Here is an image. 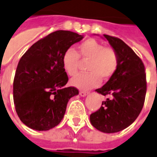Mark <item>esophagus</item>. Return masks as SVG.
<instances>
[{
    "label": "esophagus",
    "mask_w": 157,
    "mask_h": 157,
    "mask_svg": "<svg viewBox=\"0 0 157 157\" xmlns=\"http://www.w3.org/2000/svg\"><path fill=\"white\" fill-rule=\"evenodd\" d=\"M87 94H88V92H85V91H80L79 92V95L81 96V97H86Z\"/></svg>",
    "instance_id": "obj_1"
}]
</instances>
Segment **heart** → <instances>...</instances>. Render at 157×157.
Masks as SVG:
<instances>
[{"label": "heart", "mask_w": 157, "mask_h": 157, "mask_svg": "<svg viewBox=\"0 0 157 157\" xmlns=\"http://www.w3.org/2000/svg\"><path fill=\"white\" fill-rule=\"evenodd\" d=\"M79 58L88 60L86 66L87 73L79 74L70 80V84L79 89H90L101 82L110 79L119 66V56L112 47H104L93 38H88L78 46V52L68 49L62 56V66L70 76L77 74Z\"/></svg>", "instance_id": "obj_1"}]
</instances>
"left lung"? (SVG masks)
<instances>
[{
	"mask_svg": "<svg viewBox=\"0 0 157 157\" xmlns=\"http://www.w3.org/2000/svg\"><path fill=\"white\" fill-rule=\"evenodd\" d=\"M119 56L115 75L104 86L96 89L109 95L101 106L90 115V122L98 130L117 133L132 124L143 107L147 92L145 67L142 59L128 45L117 37L104 35Z\"/></svg>",
	"mask_w": 157,
	"mask_h": 157,
	"instance_id": "1",
	"label": "left lung"
}]
</instances>
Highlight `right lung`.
<instances>
[{
	"mask_svg": "<svg viewBox=\"0 0 157 157\" xmlns=\"http://www.w3.org/2000/svg\"><path fill=\"white\" fill-rule=\"evenodd\" d=\"M82 35L59 30L37 41L19 59L13 83L17 115L29 128L47 131L58 125L76 87H65L67 74L62 56Z\"/></svg>",
	"mask_w": 157,
	"mask_h": 157,
	"instance_id": "right-lung-1",
	"label": "right lung"
}]
</instances>
